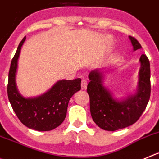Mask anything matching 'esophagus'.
<instances>
[{
  "label": "esophagus",
  "instance_id": "34e87169",
  "mask_svg": "<svg viewBox=\"0 0 159 159\" xmlns=\"http://www.w3.org/2000/svg\"><path fill=\"white\" fill-rule=\"evenodd\" d=\"M81 87H82V90H86L87 87V80H83L82 82H81Z\"/></svg>",
  "mask_w": 159,
  "mask_h": 159
}]
</instances>
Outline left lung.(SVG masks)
Masks as SVG:
<instances>
[{
    "label": "left lung",
    "instance_id": "1",
    "mask_svg": "<svg viewBox=\"0 0 159 159\" xmlns=\"http://www.w3.org/2000/svg\"><path fill=\"white\" fill-rule=\"evenodd\" d=\"M133 50L141 48L134 37L129 36ZM136 92L122 98H116L104 84L105 73L101 69H94L89 73L90 83L87 93L90 96V109L93 122L101 129L115 131L135 123L148 103L151 94V70L148 58L142 54Z\"/></svg>",
    "mask_w": 159,
    "mask_h": 159
}]
</instances>
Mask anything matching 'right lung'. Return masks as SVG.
Segmentation results:
<instances>
[{
	"label": "right lung",
	"mask_w": 159,
	"mask_h": 159,
	"mask_svg": "<svg viewBox=\"0 0 159 159\" xmlns=\"http://www.w3.org/2000/svg\"><path fill=\"white\" fill-rule=\"evenodd\" d=\"M25 39V37L19 44L11 63L7 89L8 100L17 117L25 126L37 131L52 130L66 119L69 99L81 89V79L58 80L40 96H22L17 88L16 77L21 48Z\"/></svg>",
	"instance_id": "right-lung-1"
}]
</instances>
